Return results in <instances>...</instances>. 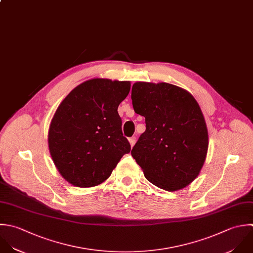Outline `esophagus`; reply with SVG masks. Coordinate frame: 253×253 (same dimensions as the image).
Wrapping results in <instances>:
<instances>
[{
	"mask_svg": "<svg viewBox=\"0 0 253 253\" xmlns=\"http://www.w3.org/2000/svg\"><path fill=\"white\" fill-rule=\"evenodd\" d=\"M129 143H130L131 147H133V146L135 145V143H136V138H135V137H131V138H129Z\"/></svg>",
	"mask_w": 253,
	"mask_h": 253,
	"instance_id": "esophagus-1",
	"label": "esophagus"
}]
</instances>
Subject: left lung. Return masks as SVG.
<instances>
[{
	"instance_id": "obj_1",
	"label": "left lung",
	"mask_w": 253,
	"mask_h": 253,
	"mask_svg": "<svg viewBox=\"0 0 253 253\" xmlns=\"http://www.w3.org/2000/svg\"><path fill=\"white\" fill-rule=\"evenodd\" d=\"M131 98L146 122L132 157L154 185L168 191L184 188L198 176L208 150L199 104L188 91L168 83H135Z\"/></svg>"
}]
</instances>
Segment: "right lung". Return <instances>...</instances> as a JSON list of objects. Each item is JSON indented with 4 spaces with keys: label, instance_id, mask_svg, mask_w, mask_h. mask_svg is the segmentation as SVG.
<instances>
[{
    "label": "right lung",
    "instance_id": "obj_1",
    "mask_svg": "<svg viewBox=\"0 0 253 253\" xmlns=\"http://www.w3.org/2000/svg\"><path fill=\"white\" fill-rule=\"evenodd\" d=\"M130 85V82L88 80L75 87L57 108L49 128V151L58 171L71 184H100L130 153L117 111Z\"/></svg>",
    "mask_w": 253,
    "mask_h": 253
}]
</instances>
